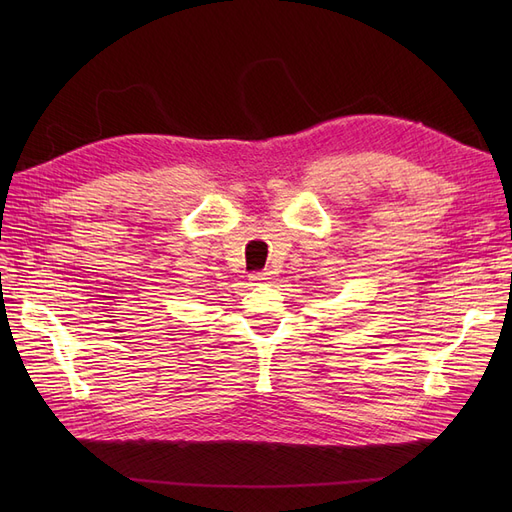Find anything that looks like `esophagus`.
<instances>
[{"mask_svg": "<svg viewBox=\"0 0 512 512\" xmlns=\"http://www.w3.org/2000/svg\"><path fill=\"white\" fill-rule=\"evenodd\" d=\"M271 271H258V273H252L250 275V280L252 282H256V284H262V282H267V280H271Z\"/></svg>", "mask_w": 512, "mask_h": 512, "instance_id": "34e87169", "label": "esophagus"}]
</instances>
